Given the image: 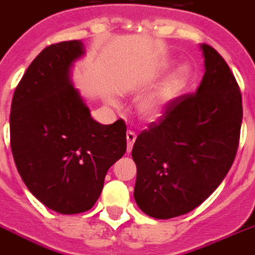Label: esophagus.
I'll use <instances>...</instances> for the list:
<instances>
[{"instance_id":"1","label":"esophagus","mask_w":255,"mask_h":255,"mask_svg":"<svg viewBox=\"0 0 255 255\" xmlns=\"http://www.w3.org/2000/svg\"><path fill=\"white\" fill-rule=\"evenodd\" d=\"M135 138H137V135H135V133H134V131H131V130H129V131L126 133V141H128V151H130V150H131V147H133L134 142H135Z\"/></svg>"}]
</instances>
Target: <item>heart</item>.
<instances>
[{
	"mask_svg": "<svg viewBox=\"0 0 255 255\" xmlns=\"http://www.w3.org/2000/svg\"><path fill=\"white\" fill-rule=\"evenodd\" d=\"M169 66H170L169 62L159 65L158 68L154 70V73H153V76L157 77L161 73L166 72V69ZM189 78H190V69H189V66L182 65L178 69H175L174 72L171 73L170 76L167 77L166 80L159 85L158 88H155L149 96H146L142 100V102L139 104L141 113L145 117L149 118L159 116L181 94L183 89L186 88ZM112 102L117 104L114 100H112Z\"/></svg>",
	"mask_w": 255,
	"mask_h": 255,
	"instance_id": "1",
	"label": "heart"
}]
</instances>
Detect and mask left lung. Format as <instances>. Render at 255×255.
Instances as JSON below:
<instances>
[{"instance_id":"1","label":"left lung","mask_w":255,"mask_h":255,"mask_svg":"<svg viewBox=\"0 0 255 255\" xmlns=\"http://www.w3.org/2000/svg\"><path fill=\"white\" fill-rule=\"evenodd\" d=\"M205 74L194 94L175 98L134 142V199L149 217L194 210L230 170L242 124V96L220 53L201 45Z\"/></svg>"}]
</instances>
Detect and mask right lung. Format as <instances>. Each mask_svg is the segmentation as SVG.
Here are the masks:
<instances>
[{"instance_id": "obj_1", "label": "right lung", "mask_w": 255, "mask_h": 255, "mask_svg": "<svg viewBox=\"0 0 255 255\" xmlns=\"http://www.w3.org/2000/svg\"><path fill=\"white\" fill-rule=\"evenodd\" d=\"M85 54L80 39L43 49L15 88L10 146L31 194L50 210L78 214L94 206L109 167L126 151V125H102L73 86L70 72Z\"/></svg>"}]
</instances>
